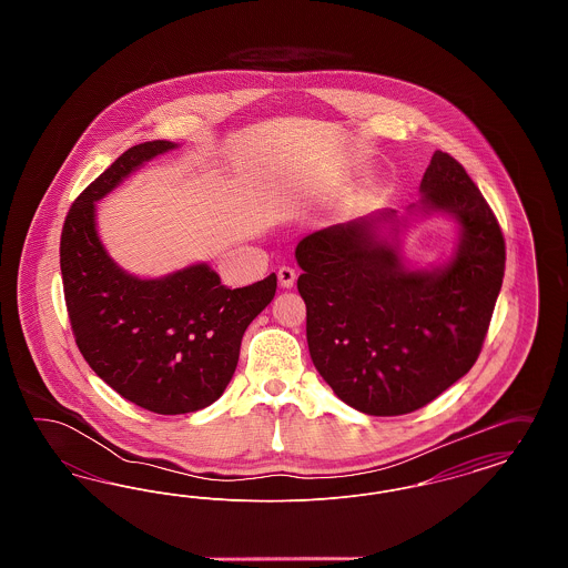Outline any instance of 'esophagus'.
<instances>
[{
	"label": "esophagus",
	"mask_w": 568,
	"mask_h": 568,
	"mask_svg": "<svg viewBox=\"0 0 568 568\" xmlns=\"http://www.w3.org/2000/svg\"><path fill=\"white\" fill-rule=\"evenodd\" d=\"M276 276H278V285H281L283 290H290V287H294L297 274L292 266H281L278 272H276Z\"/></svg>",
	"instance_id": "obj_1"
}]
</instances>
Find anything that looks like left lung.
<instances>
[{"label": "left lung", "mask_w": 568, "mask_h": 568, "mask_svg": "<svg viewBox=\"0 0 568 568\" xmlns=\"http://www.w3.org/2000/svg\"><path fill=\"white\" fill-rule=\"evenodd\" d=\"M408 215L381 211L308 234L296 246L306 341L334 394L366 415L433 403L477 362L505 276V239L481 191L436 151ZM459 223L455 253L410 270L399 234L415 215Z\"/></svg>", "instance_id": "left-lung-1"}]
</instances>
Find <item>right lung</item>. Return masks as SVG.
Here are the masks:
<instances>
[{
	"instance_id": "right-lung-1",
	"label": "right lung",
	"mask_w": 568,
	"mask_h": 568,
	"mask_svg": "<svg viewBox=\"0 0 568 568\" xmlns=\"http://www.w3.org/2000/svg\"><path fill=\"white\" fill-rule=\"evenodd\" d=\"M176 146L151 140L116 158L72 204L59 246L63 294L82 357L125 400L160 415L215 403L236 371L244 329L276 292L274 272L230 290L204 262L140 278L110 257L98 234L95 202Z\"/></svg>"
}]
</instances>
